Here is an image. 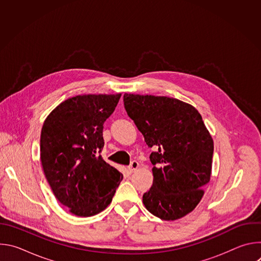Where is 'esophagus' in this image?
I'll use <instances>...</instances> for the list:
<instances>
[{
	"label": "esophagus",
	"instance_id": "1",
	"mask_svg": "<svg viewBox=\"0 0 261 261\" xmlns=\"http://www.w3.org/2000/svg\"><path fill=\"white\" fill-rule=\"evenodd\" d=\"M138 166H139V164H138V162H137V161H132V162L130 163V165L128 166V170H129V172H130V173H132L134 170H136V169L138 168Z\"/></svg>",
	"mask_w": 261,
	"mask_h": 261
}]
</instances>
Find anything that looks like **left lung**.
<instances>
[{"mask_svg":"<svg viewBox=\"0 0 261 261\" xmlns=\"http://www.w3.org/2000/svg\"><path fill=\"white\" fill-rule=\"evenodd\" d=\"M127 114L144 137L154 180L142 196L154 216L173 221L192 212L210 181L214 142L200 114L174 98L124 95Z\"/></svg>","mask_w":261,"mask_h":261,"instance_id":"left-lung-1","label":"left lung"}]
</instances>
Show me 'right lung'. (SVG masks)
Masks as SVG:
<instances>
[{
	"mask_svg": "<svg viewBox=\"0 0 261 261\" xmlns=\"http://www.w3.org/2000/svg\"><path fill=\"white\" fill-rule=\"evenodd\" d=\"M121 94L83 95L58 105L44 121L40 158L56 198L80 217L99 214L113 200L123 174L106 163L103 124Z\"/></svg>",
	"mask_w": 261,
	"mask_h": 261,
	"instance_id": "add662e5",
	"label": "right lung"
}]
</instances>
